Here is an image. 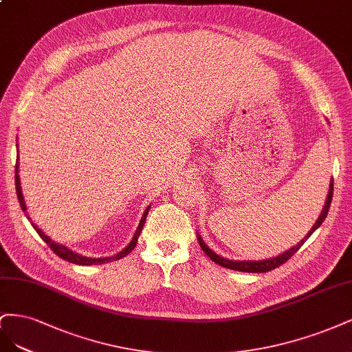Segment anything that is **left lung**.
<instances>
[{"label":"left lung","mask_w":352,"mask_h":352,"mask_svg":"<svg viewBox=\"0 0 352 352\" xmlns=\"http://www.w3.org/2000/svg\"><path fill=\"white\" fill-rule=\"evenodd\" d=\"M332 196H333V179L331 181V187H329V195H327L326 203H324V206H323V210H322V213H320L319 219H317L316 223L313 225V228L307 232V235H305L297 245H294L292 248H289V250H287L285 253H282V254H279V256H276V257H274V258L260 260V262H234V260L223 258V257L218 256L217 253H213V252L210 250V248H209L205 243H203V240H201L200 236H197V238H199V244H200V247H201V250L205 252V253L210 257L212 262L218 263V265H221V266H223V267H226V269L240 270V272H248V274H253V272H254V274H265V272L274 270V269L279 267L280 265L285 263L287 260H289L294 254H296V253L300 250V247H301L305 241H307V238H309L317 228H319V226L323 223V221H324L326 217H327L329 208H331V203H332Z\"/></svg>","instance_id":"1"}]
</instances>
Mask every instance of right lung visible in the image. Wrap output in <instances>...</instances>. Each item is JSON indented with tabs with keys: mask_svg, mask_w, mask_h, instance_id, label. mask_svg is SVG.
Returning <instances> with one entry per match:
<instances>
[{
	"mask_svg": "<svg viewBox=\"0 0 352 352\" xmlns=\"http://www.w3.org/2000/svg\"><path fill=\"white\" fill-rule=\"evenodd\" d=\"M19 161V160H17ZM19 165L16 164V192H17V199H19V203H20V206H21V210L23 212H26V205H25V199H23V195H21V187H20V179H19V174H17V171H19ZM149 209H151V206L147 208L146 210H144V213H143V217H142V221H140V223H139V226H138V230H135V232H134V236H133V240L130 241V244L124 248L122 252H120L118 254H116V256H112V257H104V258H92V257H85V256H80V254H77V253H74V252H72V250H69V248L67 247H64V245H61V244H56V243H54L51 238L48 236V235H45L38 226L32 222V226L33 228L36 230V232L39 234V236L42 238V240L47 243L50 247H51V250L58 256V257H61V258H64V260H67V262H70V263H74V265H83V266H90V265H100V263H108V262H114V260H118V258H122V257H126L133 248L135 247V244H138V238H139V235H140V232H142V228H143V225H144V221H146V217H147V213H149ZM28 217V214H26ZM28 219H30L29 217H28Z\"/></svg>",
	"mask_w": 352,
	"mask_h": 352,
	"instance_id": "right-lung-1",
	"label": "right lung"
}]
</instances>
